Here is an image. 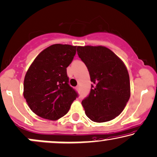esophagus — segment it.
I'll list each match as a JSON object with an SVG mask.
<instances>
[{
  "mask_svg": "<svg viewBox=\"0 0 157 157\" xmlns=\"http://www.w3.org/2000/svg\"><path fill=\"white\" fill-rule=\"evenodd\" d=\"M75 88H76V90H78V91H79V90H80V87H79V86H77Z\"/></svg>",
  "mask_w": 157,
  "mask_h": 157,
  "instance_id": "34e87169",
  "label": "esophagus"
}]
</instances>
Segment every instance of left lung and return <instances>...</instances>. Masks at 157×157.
I'll return each mask as SVG.
<instances>
[{
	"label": "left lung",
	"instance_id": "1",
	"mask_svg": "<svg viewBox=\"0 0 157 157\" xmlns=\"http://www.w3.org/2000/svg\"><path fill=\"white\" fill-rule=\"evenodd\" d=\"M77 53L94 84L89 96L82 102L86 115L96 123L115 119L131 95L129 75L124 62L105 46H78Z\"/></svg>",
	"mask_w": 157,
	"mask_h": 157
}]
</instances>
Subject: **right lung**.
Wrapping results in <instances>:
<instances>
[{
    "label": "right lung",
    "mask_w": 157,
    "mask_h": 157,
    "mask_svg": "<svg viewBox=\"0 0 157 157\" xmlns=\"http://www.w3.org/2000/svg\"><path fill=\"white\" fill-rule=\"evenodd\" d=\"M76 46L54 44L39 53L25 73L23 96L34 113L56 121L67 113L77 93L68 84L67 67Z\"/></svg>",
    "instance_id": "1"
}]
</instances>
